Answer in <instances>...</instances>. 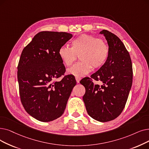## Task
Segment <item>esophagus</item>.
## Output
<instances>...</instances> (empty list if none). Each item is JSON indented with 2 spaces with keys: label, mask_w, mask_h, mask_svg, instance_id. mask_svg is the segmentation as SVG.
Segmentation results:
<instances>
[{
  "label": "esophagus",
  "mask_w": 149,
  "mask_h": 149,
  "mask_svg": "<svg viewBox=\"0 0 149 149\" xmlns=\"http://www.w3.org/2000/svg\"><path fill=\"white\" fill-rule=\"evenodd\" d=\"M75 80L77 81V83H79L80 82V80H81V78L79 77H75Z\"/></svg>",
  "instance_id": "34e87169"
}]
</instances>
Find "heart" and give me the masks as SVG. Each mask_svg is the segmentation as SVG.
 Segmentation results:
<instances>
[{
    "label": "heart",
    "instance_id": "heart-1",
    "mask_svg": "<svg viewBox=\"0 0 149 149\" xmlns=\"http://www.w3.org/2000/svg\"><path fill=\"white\" fill-rule=\"evenodd\" d=\"M71 47L64 45L60 47L58 54L65 66L69 67L79 55L81 60L70 69L68 73L76 77L88 74L92 68L98 69L107 61L109 55L108 45L101 39L89 35H81L70 42Z\"/></svg>",
    "mask_w": 149,
    "mask_h": 149
}]
</instances>
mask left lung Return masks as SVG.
I'll use <instances>...</instances> for the list:
<instances>
[{"instance_id":"8db88e82","label":"left lung","mask_w":149,"mask_h":149,"mask_svg":"<svg viewBox=\"0 0 149 149\" xmlns=\"http://www.w3.org/2000/svg\"><path fill=\"white\" fill-rule=\"evenodd\" d=\"M100 33L108 44V59L91 78L80 83L86 89L83 100L88 114L104 122L118 118L124 109L132 85L133 69L130 54L120 39L107 30ZM93 79L101 81L102 85H94Z\"/></svg>"}]
</instances>
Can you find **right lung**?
<instances>
[{"label":"right lung","instance_id":"right-lung-1","mask_svg":"<svg viewBox=\"0 0 149 149\" xmlns=\"http://www.w3.org/2000/svg\"><path fill=\"white\" fill-rule=\"evenodd\" d=\"M72 37L66 32H39L22 52L17 66L21 101L25 111L40 121L60 118L76 85L72 75L56 81L66 71L58 52Z\"/></svg>","mask_w":149,"mask_h":149}]
</instances>
